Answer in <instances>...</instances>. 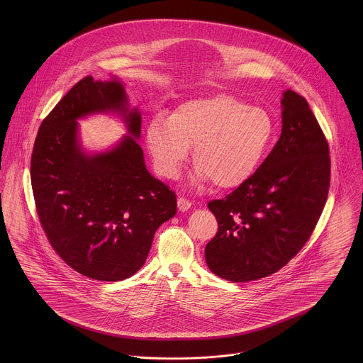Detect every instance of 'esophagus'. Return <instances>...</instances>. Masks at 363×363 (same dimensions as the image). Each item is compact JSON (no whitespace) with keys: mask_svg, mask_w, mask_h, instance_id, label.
Listing matches in <instances>:
<instances>
[{"mask_svg":"<svg viewBox=\"0 0 363 363\" xmlns=\"http://www.w3.org/2000/svg\"><path fill=\"white\" fill-rule=\"evenodd\" d=\"M177 207H179L180 211H187V209H190V207H191V203L187 199H184V197H179L177 199Z\"/></svg>","mask_w":363,"mask_h":363,"instance_id":"1","label":"esophagus"}]
</instances>
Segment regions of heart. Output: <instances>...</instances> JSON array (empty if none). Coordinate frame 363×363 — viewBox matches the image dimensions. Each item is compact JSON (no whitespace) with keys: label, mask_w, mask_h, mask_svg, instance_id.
Here are the masks:
<instances>
[{"label":"heart","mask_w":363,"mask_h":363,"mask_svg":"<svg viewBox=\"0 0 363 363\" xmlns=\"http://www.w3.org/2000/svg\"><path fill=\"white\" fill-rule=\"evenodd\" d=\"M272 135L274 121L267 110L215 94L179 104L170 117L155 114L145 143L160 176L176 179L194 145L193 180L235 189L256 173Z\"/></svg>","instance_id":"heart-1"}]
</instances>
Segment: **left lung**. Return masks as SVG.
Segmentation results:
<instances>
[{"mask_svg": "<svg viewBox=\"0 0 363 363\" xmlns=\"http://www.w3.org/2000/svg\"><path fill=\"white\" fill-rule=\"evenodd\" d=\"M282 131L256 173L208 204L218 232L206 247L209 269L228 281L268 277L309 240L330 187L327 140L306 99L282 94Z\"/></svg>", "mask_w": 363, "mask_h": 363, "instance_id": "left-lung-1", "label": "left lung"}]
</instances>
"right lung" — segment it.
I'll return each mask as SVG.
<instances>
[{
  "mask_svg": "<svg viewBox=\"0 0 363 363\" xmlns=\"http://www.w3.org/2000/svg\"><path fill=\"white\" fill-rule=\"evenodd\" d=\"M99 112L121 116L128 134L110 150L86 153L77 120ZM140 137L141 113L117 77H85L39 128L30 159L38 215L57 255L88 278L133 277L156 229L176 215V194L148 172Z\"/></svg>",
  "mask_w": 363,
  "mask_h": 363,
  "instance_id": "1",
  "label": "right lung"
}]
</instances>
